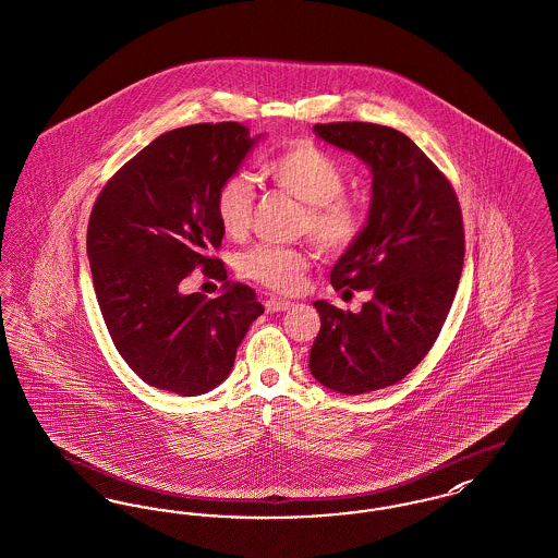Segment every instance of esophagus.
<instances>
[{"instance_id": "esophagus-1", "label": "esophagus", "mask_w": 558, "mask_h": 558, "mask_svg": "<svg viewBox=\"0 0 558 558\" xmlns=\"http://www.w3.org/2000/svg\"><path fill=\"white\" fill-rule=\"evenodd\" d=\"M289 307H293V301H289V299L269 296V299L265 301V310H267V312H284V310H289Z\"/></svg>"}]
</instances>
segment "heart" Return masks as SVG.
Returning <instances> with one entry per match:
<instances>
[{"instance_id": "obj_1", "label": "heart", "mask_w": 558, "mask_h": 558, "mask_svg": "<svg viewBox=\"0 0 558 558\" xmlns=\"http://www.w3.org/2000/svg\"><path fill=\"white\" fill-rule=\"evenodd\" d=\"M265 177L303 204L296 233H305L323 253L348 251L364 230V208L345 196L343 166L314 143H293L263 165ZM253 185L244 174H230L215 194V215L230 238H242L251 226ZM310 255L296 246L257 244L240 257V271L263 287L291 293L301 287Z\"/></svg>"}]
</instances>
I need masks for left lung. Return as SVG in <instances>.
<instances>
[{
  "label": "left lung",
  "instance_id": "obj_1",
  "mask_svg": "<svg viewBox=\"0 0 558 558\" xmlns=\"http://www.w3.org/2000/svg\"><path fill=\"white\" fill-rule=\"evenodd\" d=\"M327 143L371 166L373 202L361 238L330 271L335 291H368L359 314L316 301L312 375L330 390L398 384L426 359L458 293L465 238L458 194L402 132L368 122L316 124Z\"/></svg>",
  "mask_w": 558,
  "mask_h": 558
}]
</instances>
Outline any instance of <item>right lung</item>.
I'll return each mask as SVG.
<instances>
[{"mask_svg":"<svg viewBox=\"0 0 558 558\" xmlns=\"http://www.w3.org/2000/svg\"><path fill=\"white\" fill-rule=\"evenodd\" d=\"M253 143L240 122L165 132L105 183L93 206L86 248L102 320L120 356L158 390L217 388L263 314L255 291L240 282H223L215 299L179 291L196 267L228 278L213 255L226 233L215 194Z\"/></svg>","mask_w":558,"mask_h":558,"instance_id":"obj_1","label":"right lung"}]
</instances>
